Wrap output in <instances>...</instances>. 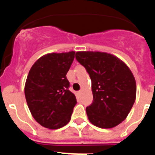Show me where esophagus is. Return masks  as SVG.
<instances>
[{"mask_svg": "<svg viewBox=\"0 0 155 155\" xmlns=\"http://www.w3.org/2000/svg\"><path fill=\"white\" fill-rule=\"evenodd\" d=\"M81 93H82V91H79V92H78V94H79V95H81Z\"/></svg>", "mask_w": 155, "mask_h": 155, "instance_id": "obj_1", "label": "esophagus"}]
</instances>
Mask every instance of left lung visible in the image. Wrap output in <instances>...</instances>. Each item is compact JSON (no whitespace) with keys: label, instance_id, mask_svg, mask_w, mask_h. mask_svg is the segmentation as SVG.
Segmentation results:
<instances>
[{"label":"left lung","instance_id":"left-lung-1","mask_svg":"<svg viewBox=\"0 0 155 155\" xmlns=\"http://www.w3.org/2000/svg\"><path fill=\"white\" fill-rule=\"evenodd\" d=\"M77 61L86 68L92 81L93 101L86 108L92 124L112 128L127 117L136 97V79L122 60L101 51H76Z\"/></svg>","mask_w":155,"mask_h":155}]
</instances>
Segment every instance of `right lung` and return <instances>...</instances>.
I'll return each instance as SVG.
<instances>
[{
  "label": "right lung",
  "mask_w": 155,
  "mask_h": 155,
  "mask_svg": "<svg viewBox=\"0 0 155 155\" xmlns=\"http://www.w3.org/2000/svg\"><path fill=\"white\" fill-rule=\"evenodd\" d=\"M75 51L48 53L33 64L27 76L25 95L32 116L41 125L59 129L71 120L76 96L68 90L66 74Z\"/></svg>",
  "instance_id": "right-lung-1"
}]
</instances>
